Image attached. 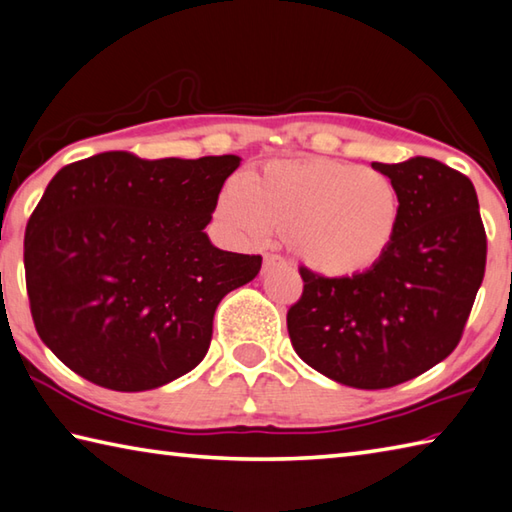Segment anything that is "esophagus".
Masks as SVG:
<instances>
[{"instance_id": "34e87169", "label": "esophagus", "mask_w": 512, "mask_h": 512, "mask_svg": "<svg viewBox=\"0 0 512 512\" xmlns=\"http://www.w3.org/2000/svg\"><path fill=\"white\" fill-rule=\"evenodd\" d=\"M277 266H286V262H284V257H280V255H264V271H271V268H277Z\"/></svg>"}]
</instances>
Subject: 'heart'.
Returning <instances> with one entry per match:
<instances>
[{
	"label": "heart",
	"instance_id": "heart-1",
	"mask_svg": "<svg viewBox=\"0 0 512 512\" xmlns=\"http://www.w3.org/2000/svg\"><path fill=\"white\" fill-rule=\"evenodd\" d=\"M217 212L244 241L284 235L295 262L333 280L374 271L394 248L401 192L385 172L331 159L275 161L230 183Z\"/></svg>",
	"mask_w": 512,
	"mask_h": 512
}]
</instances>
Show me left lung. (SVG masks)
<instances>
[{
  "label": "left lung",
  "mask_w": 512,
  "mask_h": 512,
  "mask_svg": "<svg viewBox=\"0 0 512 512\" xmlns=\"http://www.w3.org/2000/svg\"><path fill=\"white\" fill-rule=\"evenodd\" d=\"M401 192L394 248L374 271L333 280L300 268L291 345L340 385L385 389L421 376L459 345L486 271L475 185L441 161L371 163Z\"/></svg>",
  "instance_id": "left-lung-1"
}]
</instances>
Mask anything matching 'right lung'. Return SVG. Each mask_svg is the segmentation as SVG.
Here are the masks:
<instances>
[{
    "mask_svg": "<svg viewBox=\"0 0 512 512\" xmlns=\"http://www.w3.org/2000/svg\"><path fill=\"white\" fill-rule=\"evenodd\" d=\"M239 163L102 152L53 176L26 226V291L37 336L71 371L145 392L199 365L219 302L262 268L206 235Z\"/></svg>",
    "mask_w": 512,
    "mask_h": 512,
    "instance_id": "right-lung-1",
    "label": "right lung"
}]
</instances>
